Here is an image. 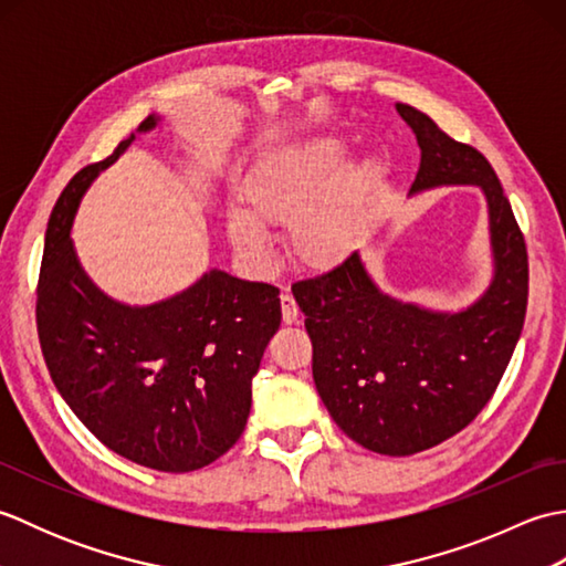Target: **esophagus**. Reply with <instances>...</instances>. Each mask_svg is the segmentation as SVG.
<instances>
[{
	"mask_svg": "<svg viewBox=\"0 0 566 566\" xmlns=\"http://www.w3.org/2000/svg\"><path fill=\"white\" fill-rule=\"evenodd\" d=\"M280 302H282V318H284V323H294L298 318V306L294 302V296L290 292H282Z\"/></svg>",
	"mask_w": 566,
	"mask_h": 566,
	"instance_id": "esophagus-1",
	"label": "esophagus"
}]
</instances>
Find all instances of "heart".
<instances>
[{"label": "heart", "instance_id": "b5f03b06", "mask_svg": "<svg viewBox=\"0 0 566 566\" xmlns=\"http://www.w3.org/2000/svg\"><path fill=\"white\" fill-rule=\"evenodd\" d=\"M345 146L335 138H311L274 150L245 187L250 213H233L228 233L245 258H268L262 223L292 226L294 258L314 270L340 264L357 245L371 191L381 170L365 160L343 170Z\"/></svg>", "mask_w": 566, "mask_h": 566}]
</instances>
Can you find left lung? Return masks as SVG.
Listing matches in <instances>:
<instances>
[{
	"label": "left lung",
	"instance_id": "1",
	"mask_svg": "<svg viewBox=\"0 0 566 566\" xmlns=\"http://www.w3.org/2000/svg\"><path fill=\"white\" fill-rule=\"evenodd\" d=\"M420 167L411 191L479 185L489 203L496 274L460 314H432L381 294L357 252L338 268L292 284L314 345L321 401L347 438L406 457L457 436L494 396L521 338L527 308V250L511 201L482 153L450 138L408 104Z\"/></svg>",
	"mask_w": 566,
	"mask_h": 566
}]
</instances>
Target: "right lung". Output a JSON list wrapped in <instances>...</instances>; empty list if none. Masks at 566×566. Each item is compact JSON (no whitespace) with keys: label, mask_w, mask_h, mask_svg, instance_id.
I'll return each mask as SVG.
<instances>
[{"label":"right lung","mask_w":566,"mask_h":566,"mask_svg":"<svg viewBox=\"0 0 566 566\" xmlns=\"http://www.w3.org/2000/svg\"><path fill=\"white\" fill-rule=\"evenodd\" d=\"M153 126L148 116L138 130ZM130 140L82 167L55 201L35 323L53 384L92 436L130 462L182 474L243 436L252 377L282 321L280 290L211 270L153 306L104 296L82 272L70 228L84 189Z\"/></svg>","instance_id":"1"}]
</instances>
